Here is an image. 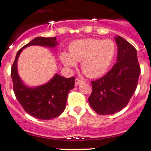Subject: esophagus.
I'll list each match as a JSON object with an SVG mask.
<instances>
[{
	"mask_svg": "<svg viewBox=\"0 0 151 151\" xmlns=\"http://www.w3.org/2000/svg\"><path fill=\"white\" fill-rule=\"evenodd\" d=\"M82 83H83L82 80H81V79H79V78H76L75 79V86H79V84H82Z\"/></svg>",
	"mask_w": 151,
	"mask_h": 151,
	"instance_id": "esophagus-1",
	"label": "esophagus"
}]
</instances>
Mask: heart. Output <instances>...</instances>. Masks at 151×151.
I'll list each match as a JSON object with an SVG mask.
<instances>
[{"mask_svg": "<svg viewBox=\"0 0 151 151\" xmlns=\"http://www.w3.org/2000/svg\"><path fill=\"white\" fill-rule=\"evenodd\" d=\"M70 53L63 52L60 60L67 67H75L81 62V69L88 77H98L104 74L113 61L116 45L111 40L93 38L75 40L70 44Z\"/></svg>", "mask_w": 151, "mask_h": 151, "instance_id": "1", "label": "heart"}]
</instances>
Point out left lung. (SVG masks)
<instances>
[{
	"instance_id": "8db88e82",
	"label": "left lung",
	"mask_w": 151,
	"mask_h": 151,
	"mask_svg": "<svg viewBox=\"0 0 151 151\" xmlns=\"http://www.w3.org/2000/svg\"><path fill=\"white\" fill-rule=\"evenodd\" d=\"M115 40L116 63L104 77L91 81L92 92L88 98L91 108L100 115L114 114L128 104L141 73L136 48L120 36Z\"/></svg>"
}]
</instances>
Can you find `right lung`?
I'll return each mask as SVG.
<instances>
[{
	"label": "right lung",
	"instance_id": "obj_1",
	"mask_svg": "<svg viewBox=\"0 0 151 151\" xmlns=\"http://www.w3.org/2000/svg\"><path fill=\"white\" fill-rule=\"evenodd\" d=\"M56 37H37L18 50L11 67L13 91L24 110L35 118L50 120L59 116L65 111L67 96L74 87L75 77L65 78L56 74L43 85L28 87L19 77L17 62L24 48L31 45H40L54 48L58 42Z\"/></svg>",
	"mask_w": 151,
	"mask_h": 151
}]
</instances>
